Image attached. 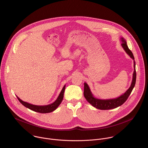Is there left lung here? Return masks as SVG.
Masks as SVG:
<instances>
[{
	"label": "left lung",
	"instance_id": "left-lung-1",
	"mask_svg": "<svg viewBox=\"0 0 148 148\" xmlns=\"http://www.w3.org/2000/svg\"><path fill=\"white\" fill-rule=\"evenodd\" d=\"M121 40L122 42L121 45L122 46L123 48L125 51L128 56L134 60V71L133 73L132 76V80L131 82V84L130 87V88L126 91L125 93L121 95L120 96L114 98V99H97L93 95L91 90L90 88V87L86 83L84 82V96L87 100V101L91 104L93 107L100 109V110H109V109H115L118 106H121L123 103L125 102V101L127 100L128 97L130 95L131 92L132 91L133 88L135 87V83H136V64L135 61V58L133 55L132 52L128 48L127 42L125 39L123 38H121Z\"/></svg>",
	"mask_w": 148,
	"mask_h": 148
}]
</instances>
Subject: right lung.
I'll list each match as a JSON object with an SVG mask.
<instances>
[{"instance_id": "1", "label": "right lung", "mask_w": 148, "mask_h": 148, "mask_svg": "<svg viewBox=\"0 0 148 148\" xmlns=\"http://www.w3.org/2000/svg\"><path fill=\"white\" fill-rule=\"evenodd\" d=\"M65 86H66L65 85L63 87L62 90L60 93L56 101L55 102H53L51 104L47 105H41V106L40 105H35L29 103L28 102L23 101L17 96V97L18 100H19V101L21 102L23 105L24 106H25L26 108H27L33 111H34V112H38V113H51V112H52L54 110H55L62 102L63 98H64V93L65 92Z\"/></svg>"}]
</instances>
